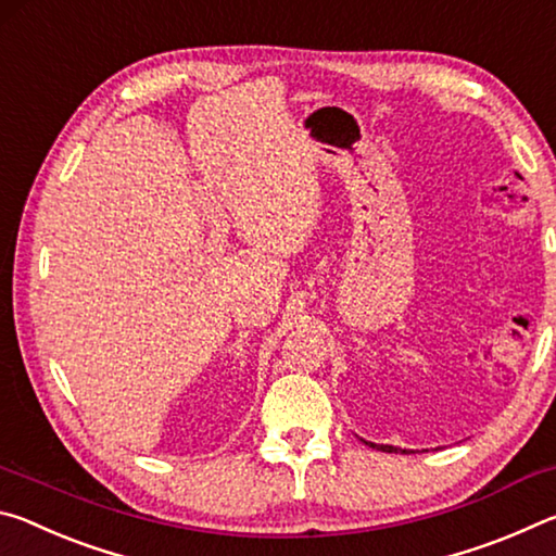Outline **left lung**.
Here are the masks:
<instances>
[{
    "label": "left lung",
    "instance_id": "1",
    "mask_svg": "<svg viewBox=\"0 0 556 556\" xmlns=\"http://www.w3.org/2000/svg\"><path fill=\"white\" fill-rule=\"evenodd\" d=\"M365 444L378 448V451H388V454H397V451H402V454H407V448H397V446H388V444H370V441H365Z\"/></svg>",
    "mask_w": 556,
    "mask_h": 556
}]
</instances>
